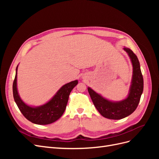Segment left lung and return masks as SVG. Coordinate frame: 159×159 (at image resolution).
<instances>
[{
    "instance_id": "1",
    "label": "left lung",
    "mask_w": 159,
    "mask_h": 159,
    "mask_svg": "<svg viewBox=\"0 0 159 159\" xmlns=\"http://www.w3.org/2000/svg\"><path fill=\"white\" fill-rule=\"evenodd\" d=\"M123 49L128 54L133 65L131 85L127 98L120 102H111L91 88H88L91 99L99 113L109 119H121L133 113L138 106L143 91V78L137 57L128 48L124 47Z\"/></svg>"
}]
</instances>
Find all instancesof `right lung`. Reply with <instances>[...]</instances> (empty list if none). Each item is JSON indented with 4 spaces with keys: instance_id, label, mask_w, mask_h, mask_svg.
Listing matches in <instances>:
<instances>
[{
    "instance_id": "add662e5",
    "label": "right lung",
    "mask_w": 159,
    "mask_h": 159,
    "mask_svg": "<svg viewBox=\"0 0 159 159\" xmlns=\"http://www.w3.org/2000/svg\"><path fill=\"white\" fill-rule=\"evenodd\" d=\"M17 70L18 66L12 85L13 97L24 116L28 121L38 125H48L60 118L65 111L70 92L78 84V80L72 81L64 85L48 102L41 106L31 107L23 102L18 93Z\"/></svg>"
}]
</instances>
